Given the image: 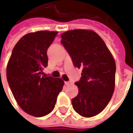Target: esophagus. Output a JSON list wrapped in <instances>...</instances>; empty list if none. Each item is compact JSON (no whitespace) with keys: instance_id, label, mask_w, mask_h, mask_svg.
<instances>
[{"instance_id":"obj_1","label":"esophagus","mask_w":133,"mask_h":133,"mask_svg":"<svg viewBox=\"0 0 133 133\" xmlns=\"http://www.w3.org/2000/svg\"><path fill=\"white\" fill-rule=\"evenodd\" d=\"M71 84H72L71 82H69V81H65V85H66V86H69V85Z\"/></svg>"}]
</instances>
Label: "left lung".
Returning a JSON list of instances; mask_svg holds the SVG:
<instances>
[{
  "label": "left lung",
  "instance_id": "left-lung-1",
  "mask_svg": "<svg viewBox=\"0 0 133 133\" xmlns=\"http://www.w3.org/2000/svg\"><path fill=\"white\" fill-rule=\"evenodd\" d=\"M61 38L75 66L82 69L81 79L75 83L78 94L72 99L73 109L85 118L98 115L108 104L114 92V58L104 41L92 30H70Z\"/></svg>",
  "mask_w": 133,
  "mask_h": 133
}]
</instances>
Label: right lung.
<instances>
[{
  "mask_svg": "<svg viewBox=\"0 0 133 133\" xmlns=\"http://www.w3.org/2000/svg\"><path fill=\"white\" fill-rule=\"evenodd\" d=\"M57 32L38 31L22 37L13 49L6 78L15 99L29 115L42 117L53 110L64 81L42 75L48 65L47 49Z\"/></svg>",
  "mask_w": 133,
  "mask_h": 133,
  "instance_id": "right-lung-1",
  "label": "right lung"
}]
</instances>
